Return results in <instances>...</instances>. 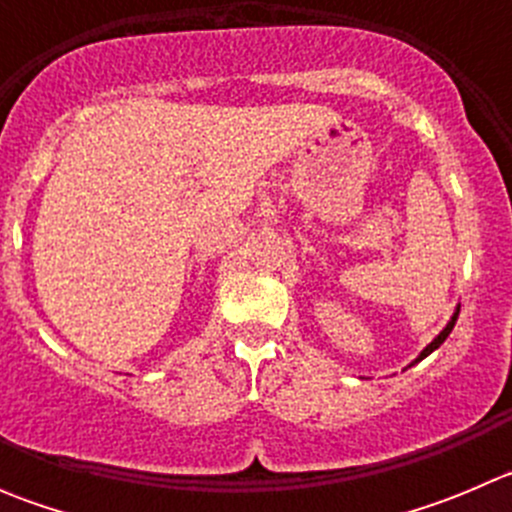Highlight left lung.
<instances>
[{
  "label": "left lung",
  "mask_w": 512,
  "mask_h": 512,
  "mask_svg": "<svg viewBox=\"0 0 512 512\" xmlns=\"http://www.w3.org/2000/svg\"><path fill=\"white\" fill-rule=\"evenodd\" d=\"M458 312H461V309H456V314H453V319H451V322H448V324H446V329H443V332H441V334H438V337H436V339H433V342H431V344H428V347H426V349H423V352H421V354H418V359H416V361L426 359V356H428V354H431V352H433V349H438V347H441V344H443V342H446V337H448V334H451L453 324H456V319H458ZM416 361H414V364H416Z\"/></svg>",
  "instance_id": "left-lung-1"
}]
</instances>
